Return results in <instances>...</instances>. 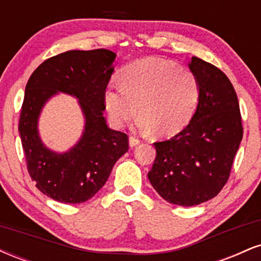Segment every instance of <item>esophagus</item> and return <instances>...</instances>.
Wrapping results in <instances>:
<instances>
[{
    "mask_svg": "<svg viewBox=\"0 0 261 261\" xmlns=\"http://www.w3.org/2000/svg\"><path fill=\"white\" fill-rule=\"evenodd\" d=\"M141 141L137 139V137L135 136H130V139H128V143H130V147H135V146L140 145Z\"/></svg>",
    "mask_w": 261,
    "mask_h": 261,
    "instance_id": "obj_1",
    "label": "esophagus"
}]
</instances>
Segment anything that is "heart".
Instances as JSON below:
<instances>
[{
	"mask_svg": "<svg viewBox=\"0 0 261 261\" xmlns=\"http://www.w3.org/2000/svg\"><path fill=\"white\" fill-rule=\"evenodd\" d=\"M121 86L109 85L104 107L114 127L120 128L139 113V130L160 136L180 133L191 121L201 97V86L193 70L172 60L140 59L120 73Z\"/></svg>",
	"mask_w": 261,
	"mask_h": 261,
	"instance_id": "obj_1",
	"label": "heart"
}]
</instances>
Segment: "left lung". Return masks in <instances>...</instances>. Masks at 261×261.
<instances>
[{
    "label": "left lung",
    "instance_id": "1",
    "mask_svg": "<svg viewBox=\"0 0 261 261\" xmlns=\"http://www.w3.org/2000/svg\"><path fill=\"white\" fill-rule=\"evenodd\" d=\"M201 97L188 126L174 137L154 142L148 179L164 200L194 206L208 201L228 181L243 126L238 98L228 77L216 66L193 56Z\"/></svg>",
    "mask_w": 261,
    "mask_h": 261
}]
</instances>
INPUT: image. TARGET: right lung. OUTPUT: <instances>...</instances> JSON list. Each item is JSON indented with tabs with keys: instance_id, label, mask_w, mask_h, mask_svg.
I'll return each instance as SVG.
<instances>
[{
	"instance_id": "obj_1",
	"label": "right lung",
	"mask_w": 261,
	"mask_h": 261,
	"mask_svg": "<svg viewBox=\"0 0 261 261\" xmlns=\"http://www.w3.org/2000/svg\"><path fill=\"white\" fill-rule=\"evenodd\" d=\"M115 56L107 49L59 54L38 66L27 83L18 124L27 169L39 190L56 201L81 203L92 199L127 152V135L108 127L103 116L104 92ZM58 91L76 96L86 119L79 143L65 154L45 148L37 134L41 108Z\"/></svg>"
}]
</instances>
